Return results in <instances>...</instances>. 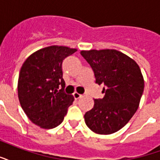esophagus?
I'll use <instances>...</instances> for the list:
<instances>
[{"instance_id": "esophagus-1", "label": "esophagus", "mask_w": 160, "mask_h": 160, "mask_svg": "<svg viewBox=\"0 0 160 160\" xmlns=\"http://www.w3.org/2000/svg\"><path fill=\"white\" fill-rule=\"evenodd\" d=\"M73 96H74V97H75V100H77V99H80V97L82 96V95H80V94H79L78 92H74Z\"/></svg>"}]
</instances>
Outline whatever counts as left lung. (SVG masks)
<instances>
[{
	"label": "left lung",
	"mask_w": 160,
	"mask_h": 160,
	"mask_svg": "<svg viewBox=\"0 0 160 160\" xmlns=\"http://www.w3.org/2000/svg\"><path fill=\"white\" fill-rule=\"evenodd\" d=\"M80 54L94 71L96 83L104 84L102 99L94 100L85 113V124L97 134H112L122 128L138 108L144 80L138 64L115 49L82 50Z\"/></svg>",
	"instance_id": "obj_1"
}]
</instances>
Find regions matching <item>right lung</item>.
<instances>
[{"label":"right lung","instance_id":"1","mask_svg":"<svg viewBox=\"0 0 160 160\" xmlns=\"http://www.w3.org/2000/svg\"><path fill=\"white\" fill-rule=\"evenodd\" d=\"M76 51L58 45L43 48L32 53L21 68L18 83L21 107L32 122L42 128L58 126L75 100L64 93L62 63Z\"/></svg>","mask_w":160,"mask_h":160}]
</instances>
